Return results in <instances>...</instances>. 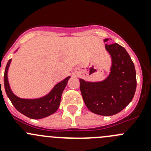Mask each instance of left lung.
<instances>
[{"mask_svg": "<svg viewBox=\"0 0 151 151\" xmlns=\"http://www.w3.org/2000/svg\"><path fill=\"white\" fill-rule=\"evenodd\" d=\"M108 38L104 40V42ZM111 57L110 74L103 81L86 82L80 78V91L90 111L101 116H113L122 111L133 99L136 90L134 65L123 47L105 45Z\"/></svg>", "mask_w": 151, "mask_h": 151, "instance_id": "left-lung-1", "label": "left lung"}]
</instances>
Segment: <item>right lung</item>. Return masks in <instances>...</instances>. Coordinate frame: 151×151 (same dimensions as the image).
Instances as JSON below:
<instances>
[{"label":"right lung","instance_id":"add662e5","mask_svg":"<svg viewBox=\"0 0 151 151\" xmlns=\"http://www.w3.org/2000/svg\"><path fill=\"white\" fill-rule=\"evenodd\" d=\"M17 51V50H16V52ZM11 60H12L10 59L8 61L5 68L4 82L6 95L9 97L14 107L22 114L34 119L45 118L55 113L59 108L62 93L66 88L68 80L69 79L70 76H68L60 82L56 84L55 86L48 94L43 97L35 99L20 98L13 94L8 81V69L10 67Z\"/></svg>","mask_w":151,"mask_h":151}]
</instances>
